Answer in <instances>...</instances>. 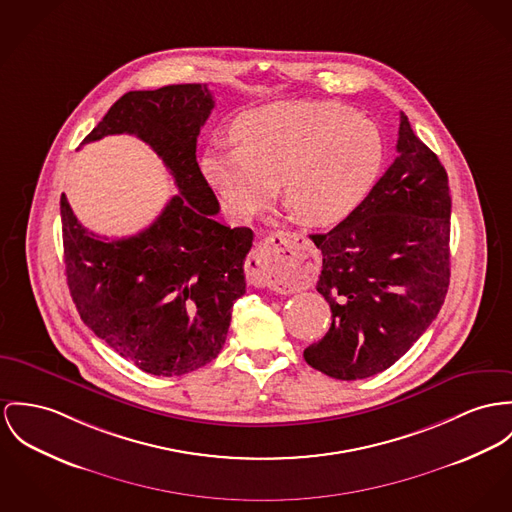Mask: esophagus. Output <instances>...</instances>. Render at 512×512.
Returning <instances> with one entry per match:
<instances>
[{
    "mask_svg": "<svg viewBox=\"0 0 512 512\" xmlns=\"http://www.w3.org/2000/svg\"><path fill=\"white\" fill-rule=\"evenodd\" d=\"M300 243H308L306 236L296 234V232H275L267 237L263 243H259L253 253L247 259L245 265V275L247 280L253 286L265 288L271 282V267L276 261H284L288 259L286 253L292 251L294 245Z\"/></svg>",
    "mask_w": 512,
    "mask_h": 512,
    "instance_id": "34e87169",
    "label": "esophagus"
}]
</instances>
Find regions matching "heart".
<instances>
[{
	"mask_svg": "<svg viewBox=\"0 0 512 512\" xmlns=\"http://www.w3.org/2000/svg\"><path fill=\"white\" fill-rule=\"evenodd\" d=\"M230 134L236 146H210L200 167L236 220L255 216L276 181L304 226H333L368 195L384 159L378 128L329 101L263 105L239 115Z\"/></svg>",
	"mask_w": 512,
	"mask_h": 512,
	"instance_id": "heart-1",
	"label": "heart"
}]
</instances>
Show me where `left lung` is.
<instances>
[{
  "instance_id": "8db88e82",
  "label": "left lung",
  "mask_w": 512,
  "mask_h": 512,
  "mask_svg": "<svg viewBox=\"0 0 512 512\" xmlns=\"http://www.w3.org/2000/svg\"><path fill=\"white\" fill-rule=\"evenodd\" d=\"M450 210L446 169L401 113L394 163L339 226L310 236L323 255L315 288L333 317L304 351L310 366L362 380L413 347L448 292Z\"/></svg>"
}]
</instances>
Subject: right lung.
Returning <instances> with one entry per match:
<instances>
[{
	"instance_id": "right-lung-1",
	"label": "right lung",
	"mask_w": 512,
	"mask_h": 512,
	"mask_svg": "<svg viewBox=\"0 0 512 512\" xmlns=\"http://www.w3.org/2000/svg\"><path fill=\"white\" fill-rule=\"evenodd\" d=\"M212 109L200 83L128 91L81 142L134 134L169 169L179 195L140 234L95 236L60 198L66 276L83 323L154 376H181L214 360L245 294L253 232L214 220L220 204L198 167L197 138Z\"/></svg>"
}]
</instances>
